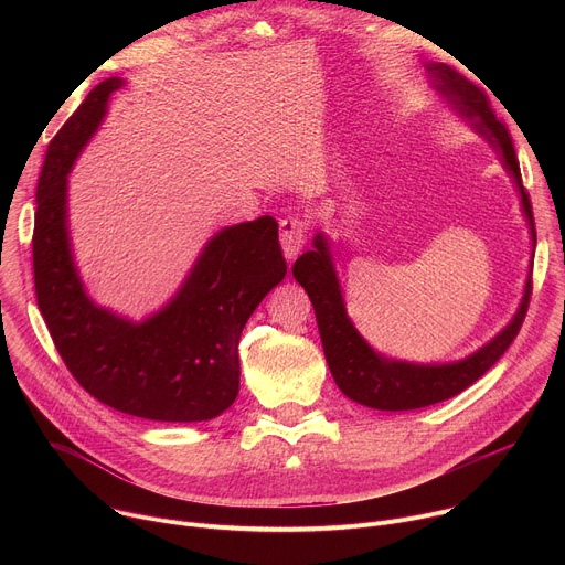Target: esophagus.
Wrapping results in <instances>:
<instances>
[{
  "instance_id": "obj_1",
  "label": "esophagus",
  "mask_w": 565,
  "mask_h": 565,
  "mask_svg": "<svg viewBox=\"0 0 565 565\" xmlns=\"http://www.w3.org/2000/svg\"><path fill=\"white\" fill-rule=\"evenodd\" d=\"M306 230L308 223L301 216H286L279 223V241H281V248L286 259H295L299 255V250L306 244Z\"/></svg>"
}]
</instances>
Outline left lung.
<instances>
[{
  "label": "left lung",
  "mask_w": 565,
  "mask_h": 565,
  "mask_svg": "<svg viewBox=\"0 0 565 565\" xmlns=\"http://www.w3.org/2000/svg\"><path fill=\"white\" fill-rule=\"evenodd\" d=\"M431 87L469 122V127L486 138L501 156V163L514 179L521 207L530 225L532 241L536 244L532 203L521 181V168L516 160L514 142L508 127L494 116L486 92H480L465 75L443 62H429ZM292 277L303 286L315 308L317 329L324 347L329 369L340 391L358 405L380 412H409L436 405L449 399L473 384L482 373L490 371L499 358L510 349L521 331L532 295V270L525 281L523 299L510 324L486 347L465 360L449 364H414L391 360L377 353L353 327L347 315L342 288L333 266L327 236L317 232L312 238V250L303 253L295 266Z\"/></svg>",
  "instance_id": "obj_1"
}]
</instances>
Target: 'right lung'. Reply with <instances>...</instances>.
Here are the masks:
<instances>
[{"label": "right lung", "mask_w": 565, "mask_h": 565, "mask_svg": "<svg viewBox=\"0 0 565 565\" xmlns=\"http://www.w3.org/2000/svg\"><path fill=\"white\" fill-rule=\"evenodd\" d=\"M120 87V77L96 85L46 149L33 230L38 306L66 369L103 405L160 423L212 420L238 393L241 331L286 277L277 221L216 232L179 292L142 321L94 303L71 255L66 177Z\"/></svg>", "instance_id": "add662e5"}]
</instances>
